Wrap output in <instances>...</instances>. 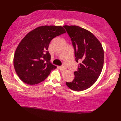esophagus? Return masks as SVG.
<instances>
[{
  "mask_svg": "<svg viewBox=\"0 0 121 121\" xmlns=\"http://www.w3.org/2000/svg\"><path fill=\"white\" fill-rule=\"evenodd\" d=\"M58 67H59V69L61 71H64L66 69V67L64 66H59Z\"/></svg>",
  "mask_w": 121,
  "mask_h": 121,
  "instance_id": "34e87169",
  "label": "esophagus"
}]
</instances>
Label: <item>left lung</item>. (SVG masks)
I'll list each match as a JSON object with an SVG mask.
<instances>
[{
  "label": "left lung",
  "mask_w": 121,
  "mask_h": 121,
  "mask_svg": "<svg viewBox=\"0 0 121 121\" xmlns=\"http://www.w3.org/2000/svg\"><path fill=\"white\" fill-rule=\"evenodd\" d=\"M74 50L75 61L80 62L74 79L66 82L71 90L81 91L94 84L102 71L104 50L97 38L86 30L76 25H64Z\"/></svg>",
  "instance_id": "obj_1"
}]
</instances>
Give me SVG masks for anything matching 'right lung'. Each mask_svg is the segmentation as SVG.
Masks as SVG:
<instances>
[{
	"instance_id": "right-lung-1",
	"label": "right lung",
	"mask_w": 121,
	"mask_h": 121,
	"mask_svg": "<svg viewBox=\"0 0 121 121\" xmlns=\"http://www.w3.org/2000/svg\"><path fill=\"white\" fill-rule=\"evenodd\" d=\"M65 33L61 26H42L21 40L14 57L17 74L24 83L34 85L44 81L56 66L50 62L48 47L55 37Z\"/></svg>"
}]
</instances>
